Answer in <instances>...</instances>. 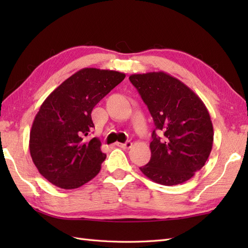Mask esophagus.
<instances>
[{"label":"esophagus","mask_w":248,"mask_h":248,"mask_svg":"<svg viewBox=\"0 0 248 248\" xmlns=\"http://www.w3.org/2000/svg\"><path fill=\"white\" fill-rule=\"evenodd\" d=\"M117 145L119 148H123V149H130L131 147H132V143L131 141H127V143H117Z\"/></svg>","instance_id":"1"}]
</instances>
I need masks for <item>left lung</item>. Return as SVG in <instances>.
<instances>
[{
	"label": "left lung",
	"mask_w": 248,
	"mask_h": 248,
	"mask_svg": "<svg viewBox=\"0 0 248 248\" xmlns=\"http://www.w3.org/2000/svg\"><path fill=\"white\" fill-rule=\"evenodd\" d=\"M129 78L155 125L150 161L140 170L162 186L187 181L203 167L213 146V125L204 103L186 84L163 71Z\"/></svg>",
	"instance_id": "1"
}]
</instances>
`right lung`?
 I'll return each mask as SVG.
<instances>
[{
  "mask_svg": "<svg viewBox=\"0 0 248 248\" xmlns=\"http://www.w3.org/2000/svg\"><path fill=\"white\" fill-rule=\"evenodd\" d=\"M124 78L118 71L83 68L41 104L31 124L30 154L49 182L72 189L98 175L107 155L97 138L86 140L93 128L92 110Z\"/></svg>",
  "mask_w": 248,
  "mask_h": 248,
  "instance_id": "add662e5",
  "label": "right lung"
}]
</instances>
